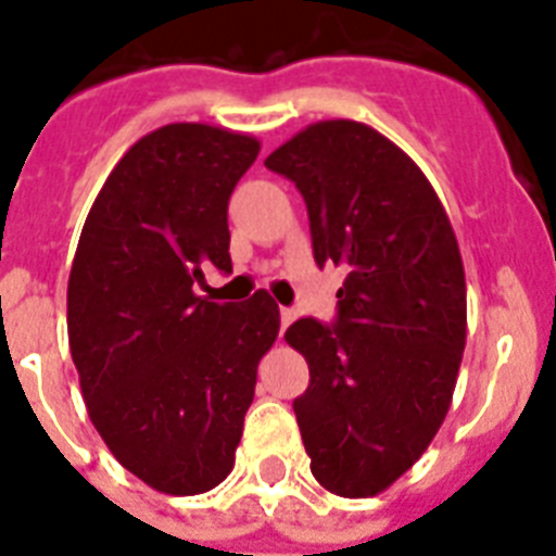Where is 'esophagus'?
<instances>
[{"instance_id":"1","label":"esophagus","mask_w":556,"mask_h":556,"mask_svg":"<svg viewBox=\"0 0 556 556\" xmlns=\"http://www.w3.org/2000/svg\"><path fill=\"white\" fill-rule=\"evenodd\" d=\"M279 319H282V331H286L288 325H291L293 319H296V311H293V308H279Z\"/></svg>"}]
</instances>
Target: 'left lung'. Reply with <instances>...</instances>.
I'll return each mask as SVG.
<instances>
[{
    "mask_svg": "<svg viewBox=\"0 0 556 556\" xmlns=\"http://www.w3.org/2000/svg\"><path fill=\"white\" fill-rule=\"evenodd\" d=\"M265 165L300 188L317 265L345 268L337 323L286 331L311 371L293 400L311 473L337 497H377L451 408L466 349L457 237L417 162L363 122H314Z\"/></svg>",
    "mask_w": 556,
    "mask_h": 556,
    "instance_id": "obj_1",
    "label": "left lung"
}]
</instances>
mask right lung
I'll return each instance as SVG.
<instances>
[{"instance_id":"add662e5","label":"right lung","mask_w":556,"mask_h":556,"mask_svg":"<svg viewBox=\"0 0 556 556\" xmlns=\"http://www.w3.org/2000/svg\"><path fill=\"white\" fill-rule=\"evenodd\" d=\"M260 139L170 122L97 193L67 279V342L88 417L122 468L174 497L231 473L256 365L279 333L268 291L245 305L193 286L231 270L228 200Z\"/></svg>"}]
</instances>
